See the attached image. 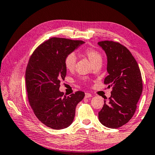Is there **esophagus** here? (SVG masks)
I'll return each instance as SVG.
<instances>
[{
	"mask_svg": "<svg viewBox=\"0 0 155 155\" xmlns=\"http://www.w3.org/2000/svg\"><path fill=\"white\" fill-rule=\"evenodd\" d=\"M85 98H90L92 97V94H90V93H85Z\"/></svg>",
	"mask_w": 155,
	"mask_h": 155,
	"instance_id": "34e87169",
	"label": "esophagus"
}]
</instances>
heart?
Segmentation results:
<instances>
[{"instance_id": "b5f03b06", "label": "heart", "mask_w": 155, "mask_h": 155, "mask_svg": "<svg viewBox=\"0 0 155 155\" xmlns=\"http://www.w3.org/2000/svg\"><path fill=\"white\" fill-rule=\"evenodd\" d=\"M84 54L89 59V61L91 62L92 64H94L97 62L101 61V55L98 51L96 50L93 49L92 48H86L84 50ZM64 66L67 70H73L75 68L76 63H77V58L74 54H68L64 58Z\"/></svg>"}]
</instances>
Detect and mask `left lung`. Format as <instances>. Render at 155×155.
Masks as SVG:
<instances>
[{
  "instance_id": "obj_1",
  "label": "left lung",
  "mask_w": 155,
  "mask_h": 155,
  "mask_svg": "<svg viewBox=\"0 0 155 155\" xmlns=\"http://www.w3.org/2000/svg\"><path fill=\"white\" fill-rule=\"evenodd\" d=\"M98 45L107 57V72L104 84L112 87L108 101H104L99 112L103 125L116 129L130 120L137 109L143 91L140 71L131 52L123 45L113 41H102Z\"/></svg>"
}]
</instances>
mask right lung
Wrapping results in <instances>:
<instances>
[{
    "label": "right lung",
    "mask_w": 155,
    "mask_h": 155,
    "mask_svg": "<svg viewBox=\"0 0 155 155\" xmlns=\"http://www.w3.org/2000/svg\"><path fill=\"white\" fill-rule=\"evenodd\" d=\"M84 43L52 38L39 46L29 60L26 70L28 98L35 115L48 127H68L74 121L76 107L84 97L81 91L65 96L59 91L67 74L64 58Z\"/></svg>",
    "instance_id": "add662e5"
}]
</instances>
